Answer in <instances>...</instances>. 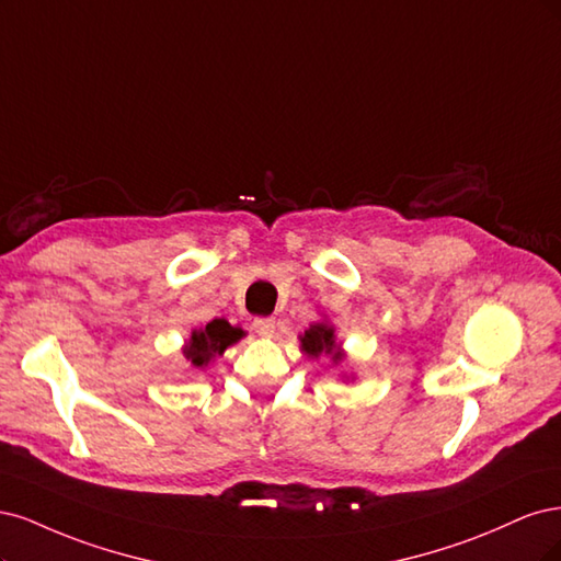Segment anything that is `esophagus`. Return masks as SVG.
Segmentation results:
<instances>
[{
    "label": "esophagus",
    "instance_id": "1",
    "mask_svg": "<svg viewBox=\"0 0 561 561\" xmlns=\"http://www.w3.org/2000/svg\"><path fill=\"white\" fill-rule=\"evenodd\" d=\"M254 331L261 337H273V333H275V319L273 317H259V319H254Z\"/></svg>",
    "mask_w": 561,
    "mask_h": 561
}]
</instances>
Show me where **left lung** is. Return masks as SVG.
Listing matches in <instances>:
<instances>
[{"label":"left lung","instance_id":"8db88e82","mask_svg":"<svg viewBox=\"0 0 561 561\" xmlns=\"http://www.w3.org/2000/svg\"><path fill=\"white\" fill-rule=\"evenodd\" d=\"M300 352L312 358V360H319V358H331L333 366H340L345 364V350H342V342H337V335H335V327L331 321L321 319V321H314L310 323V329H307L302 335H300ZM347 377V375H345ZM347 379H354L352 375Z\"/></svg>","mask_w":561,"mask_h":561}]
</instances>
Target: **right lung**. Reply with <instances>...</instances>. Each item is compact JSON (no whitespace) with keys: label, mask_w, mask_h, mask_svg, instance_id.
I'll use <instances>...</instances> for the list:
<instances>
[{"label":"right lung","mask_w":561,"mask_h":561,"mask_svg":"<svg viewBox=\"0 0 561 561\" xmlns=\"http://www.w3.org/2000/svg\"><path fill=\"white\" fill-rule=\"evenodd\" d=\"M244 337V331L238 327H230L226 319H211L207 327L193 329L191 337L184 342V358L188 368L195 370H205L211 366L216 358L224 356L228 347H232L234 342H240Z\"/></svg>","instance_id":"obj_1"}]
</instances>
